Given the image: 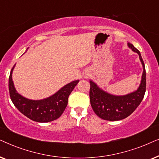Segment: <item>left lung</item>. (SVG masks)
I'll list each match as a JSON object with an SVG mask.
<instances>
[{"label":"left lung","instance_id":"1","mask_svg":"<svg viewBox=\"0 0 159 159\" xmlns=\"http://www.w3.org/2000/svg\"><path fill=\"white\" fill-rule=\"evenodd\" d=\"M128 47L139 55L143 67V72L138 90L125 95H114L105 92L90 80V104L95 114L100 118L108 121H119L127 118L140 105L143 101L146 88V74L145 64L140 51L131 43Z\"/></svg>","mask_w":159,"mask_h":159}]
</instances>
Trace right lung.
Segmentation results:
<instances>
[{"label":"right lung","instance_id":"right-lung-1","mask_svg":"<svg viewBox=\"0 0 159 159\" xmlns=\"http://www.w3.org/2000/svg\"><path fill=\"white\" fill-rule=\"evenodd\" d=\"M13 66L8 79V89L11 99L19 111L32 121L37 122H49L61 116L68 103L69 95L79 82L75 80L61 88L58 92L47 98L30 100L19 94L12 80Z\"/></svg>","mask_w":159,"mask_h":159}]
</instances>
